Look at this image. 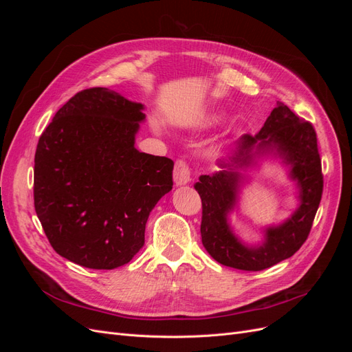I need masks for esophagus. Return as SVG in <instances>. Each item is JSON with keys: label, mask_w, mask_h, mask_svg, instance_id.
<instances>
[{"label": "esophagus", "mask_w": 352, "mask_h": 352, "mask_svg": "<svg viewBox=\"0 0 352 352\" xmlns=\"http://www.w3.org/2000/svg\"><path fill=\"white\" fill-rule=\"evenodd\" d=\"M173 180L177 186H182L190 182V172L185 160H177L173 170Z\"/></svg>", "instance_id": "esophagus-1"}]
</instances>
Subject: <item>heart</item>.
<instances>
[{
	"instance_id": "b5f03b06",
	"label": "heart",
	"mask_w": 352,
	"mask_h": 352,
	"mask_svg": "<svg viewBox=\"0 0 352 352\" xmlns=\"http://www.w3.org/2000/svg\"><path fill=\"white\" fill-rule=\"evenodd\" d=\"M220 117H221V114H212L210 117V122H217V120H220Z\"/></svg>"
}]
</instances>
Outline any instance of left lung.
Instances as JSON below:
<instances>
[{"label":"left lung","instance_id":"1","mask_svg":"<svg viewBox=\"0 0 352 352\" xmlns=\"http://www.w3.org/2000/svg\"><path fill=\"white\" fill-rule=\"evenodd\" d=\"M269 155L280 157L288 168V175L297 185L298 207L279 226L263 228L261 244L248 245L232 232L228 216L237 208L240 189L248 182L244 173ZM217 166L221 170L199 176L195 184L202 201L201 239L207 252L223 265L247 272L269 269L292 257L310 233L323 192L322 162L313 124L278 102L261 131L255 136L243 135L235 150Z\"/></svg>","mask_w":352,"mask_h":352}]
</instances>
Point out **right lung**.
<instances>
[{
	"label": "right lung",
	"instance_id": "1",
	"mask_svg": "<svg viewBox=\"0 0 352 352\" xmlns=\"http://www.w3.org/2000/svg\"><path fill=\"white\" fill-rule=\"evenodd\" d=\"M145 105L107 88L78 92L42 132L34 199L61 257L88 269L127 264L144 247L145 225L173 188V162L140 153Z\"/></svg>",
	"mask_w": 352,
	"mask_h": 352
}]
</instances>
